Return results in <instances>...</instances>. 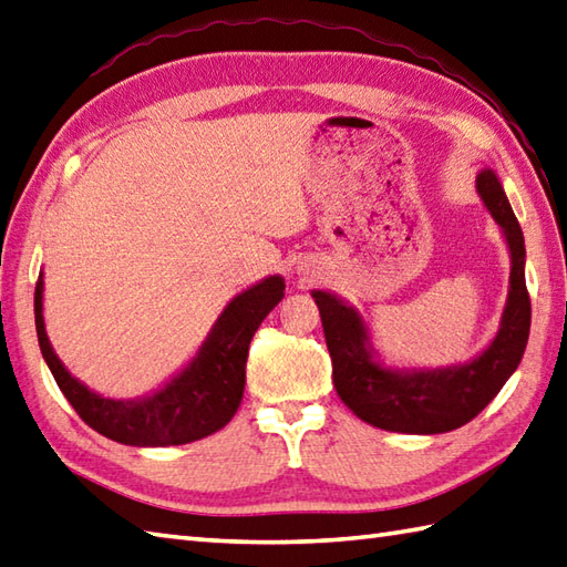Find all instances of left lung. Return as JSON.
I'll return each instance as SVG.
<instances>
[{
    "label": "left lung",
    "instance_id": "left-lung-1",
    "mask_svg": "<svg viewBox=\"0 0 567 567\" xmlns=\"http://www.w3.org/2000/svg\"><path fill=\"white\" fill-rule=\"evenodd\" d=\"M475 187L499 226L512 270L507 305L502 309L495 339L465 363L441 368H396L384 363L372 343L368 319L339 295L311 290L331 353L336 392L370 426L419 436L453 431L483 412L522 363L532 329L524 234L492 167L477 173Z\"/></svg>",
    "mask_w": 567,
    "mask_h": 567
}]
</instances>
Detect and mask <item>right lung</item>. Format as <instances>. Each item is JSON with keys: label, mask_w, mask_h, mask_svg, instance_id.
Returning <instances> with one entry per match:
<instances>
[{"label": "right lung", "mask_w": 567, "mask_h": 567, "mask_svg": "<svg viewBox=\"0 0 567 567\" xmlns=\"http://www.w3.org/2000/svg\"><path fill=\"white\" fill-rule=\"evenodd\" d=\"M282 297V275L262 277L238 292L216 317L197 353L158 388L134 400H114L90 390L55 355L43 319V272L33 297L35 333L48 370L84 424L116 443L163 449L212 436L231 421L244 400L252 333Z\"/></svg>", "instance_id": "obj_1"}]
</instances>
